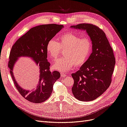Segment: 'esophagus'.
Instances as JSON below:
<instances>
[{"label":"esophagus","mask_w":127,"mask_h":127,"mask_svg":"<svg viewBox=\"0 0 127 127\" xmlns=\"http://www.w3.org/2000/svg\"><path fill=\"white\" fill-rule=\"evenodd\" d=\"M61 76L62 77H64L66 76V74L63 73H61Z\"/></svg>","instance_id":"esophagus-1"}]
</instances>
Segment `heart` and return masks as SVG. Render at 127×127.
<instances>
[{
	"mask_svg": "<svg viewBox=\"0 0 127 127\" xmlns=\"http://www.w3.org/2000/svg\"><path fill=\"white\" fill-rule=\"evenodd\" d=\"M92 42L88 37L68 32L61 36L59 41L52 38L46 45V51L52 59H57L61 50L65 51L64 58L57 60L53 64L55 69L67 71L75 65L80 67L89 59L92 51Z\"/></svg>",
	"mask_w": 127,
	"mask_h": 127,
	"instance_id": "obj_1",
	"label": "heart"
}]
</instances>
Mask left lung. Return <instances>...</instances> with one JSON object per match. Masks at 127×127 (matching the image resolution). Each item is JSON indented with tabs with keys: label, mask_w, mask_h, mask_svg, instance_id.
Here are the masks:
<instances>
[{
	"label": "left lung",
	"mask_w": 127,
	"mask_h": 127,
	"mask_svg": "<svg viewBox=\"0 0 127 127\" xmlns=\"http://www.w3.org/2000/svg\"><path fill=\"white\" fill-rule=\"evenodd\" d=\"M71 28L86 31L92 42V52L80 69L71 74L74 84L72 93L77 100L93 101L101 95L111 84L115 65L112 48L105 34L98 27L88 23Z\"/></svg>",
	"instance_id": "left-lung-1"
}]
</instances>
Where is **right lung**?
Masks as SVG:
<instances>
[{"instance_id":"obj_1","label":"right lung","mask_w":127,"mask_h":127,"mask_svg":"<svg viewBox=\"0 0 127 127\" xmlns=\"http://www.w3.org/2000/svg\"><path fill=\"white\" fill-rule=\"evenodd\" d=\"M63 27L62 25L44 24L31 29L19 38L12 46L9 55L8 67L14 84L21 95L29 102L40 103L50 96L55 82L60 77L58 71L51 72L50 64L47 59V42ZM28 56L33 58L40 68V80L35 91L31 93L23 90L16 81L13 74L14 65L18 58Z\"/></svg>"}]
</instances>
